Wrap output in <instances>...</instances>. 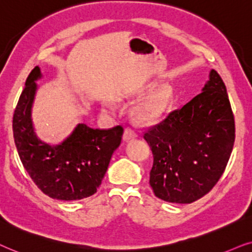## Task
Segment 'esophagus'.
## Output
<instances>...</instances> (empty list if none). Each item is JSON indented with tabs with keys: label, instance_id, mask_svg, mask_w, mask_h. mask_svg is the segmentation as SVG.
<instances>
[{
	"label": "esophagus",
	"instance_id": "1",
	"mask_svg": "<svg viewBox=\"0 0 252 252\" xmlns=\"http://www.w3.org/2000/svg\"><path fill=\"white\" fill-rule=\"evenodd\" d=\"M138 136V133H137V131L133 128H126V130H124V135H123V138L126 140H130V139H133L136 138V137Z\"/></svg>",
	"mask_w": 252,
	"mask_h": 252
}]
</instances>
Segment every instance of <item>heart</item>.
Masks as SVG:
<instances>
[{"mask_svg": "<svg viewBox=\"0 0 252 252\" xmlns=\"http://www.w3.org/2000/svg\"><path fill=\"white\" fill-rule=\"evenodd\" d=\"M173 98L169 86H161L156 90L139 110V119L145 122H153L161 117Z\"/></svg>", "mask_w": 252, "mask_h": 252, "instance_id": "obj_1", "label": "heart"}]
</instances>
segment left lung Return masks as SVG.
Masks as SVG:
<instances>
[{"mask_svg": "<svg viewBox=\"0 0 252 252\" xmlns=\"http://www.w3.org/2000/svg\"><path fill=\"white\" fill-rule=\"evenodd\" d=\"M153 154L150 186L158 198L190 204L222 175L235 140V121L224 83L212 70L203 92L144 130Z\"/></svg>", "mask_w": 252, "mask_h": 252, "instance_id": "8db88e82", "label": "left lung"}]
</instances>
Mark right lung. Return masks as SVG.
Instances as JSON below:
<instances>
[{"instance_id": "right-lung-1", "label": "right lung", "mask_w": 252, "mask_h": 252, "mask_svg": "<svg viewBox=\"0 0 252 252\" xmlns=\"http://www.w3.org/2000/svg\"><path fill=\"white\" fill-rule=\"evenodd\" d=\"M40 76L38 66L30 72L13 113L12 131L18 156L35 186L50 198H86L101 184L110 158L121 144L123 126L93 129L78 124L61 145L42 143L33 131L31 120L34 82Z\"/></svg>"}]
</instances>
